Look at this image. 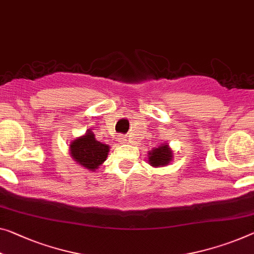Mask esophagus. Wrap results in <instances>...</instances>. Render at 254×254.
<instances>
[{
	"instance_id": "34e87169",
	"label": "esophagus",
	"mask_w": 254,
	"mask_h": 254,
	"mask_svg": "<svg viewBox=\"0 0 254 254\" xmlns=\"http://www.w3.org/2000/svg\"><path fill=\"white\" fill-rule=\"evenodd\" d=\"M122 139H124V138H122ZM120 142H123V140H120Z\"/></svg>"
}]
</instances>
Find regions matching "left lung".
Here are the masks:
<instances>
[{
	"label": "left lung",
	"mask_w": 254,
	"mask_h": 254,
	"mask_svg": "<svg viewBox=\"0 0 254 254\" xmlns=\"http://www.w3.org/2000/svg\"><path fill=\"white\" fill-rule=\"evenodd\" d=\"M173 160V151L168 144H161L149 152V162L153 167H163Z\"/></svg>",
	"instance_id": "left-lung-1"
}]
</instances>
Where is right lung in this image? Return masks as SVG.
<instances>
[{"label":"right lung","instance_id":"right-lung-1","mask_svg":"<svg viewBox=\"0 0 254 254\" xmlns=\"http://www.w3.org/2000/svg\"><path fill=\"white\" fill-rule=\"evenodd\" d=\"M109 150L110 146L96 140L91 129L70 143V154L72 159L91 171L97 169L107 160Z\"/></svg>","mask_w":254,"mask_h":254}]
</instances>
